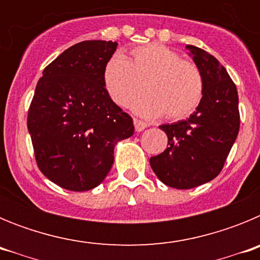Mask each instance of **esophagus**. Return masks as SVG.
<instances>
[{"mask_svg":"<svg viewBox=\"0 0 260 260\" xmlns=\"http://www.w3.org/2000/svg\"><path fill=\"white\" fill-rule=\"evenodd\" d=\"M147 123L143 122V121H141V119H138V118H134V127L137 132H143L144 128L147 127Z\"/></svg>","mask_w":260,"mask_h":260,"instance_id":"34e87169","label":"esophagus"}]
</instances>
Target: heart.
Listing matches in <instances>:
<instances>
[{"mask_svg": "<svg viewBox=\"0 0 260 260\" xmlns=\"http://www.w3.org/2000/svg\"><path fill=\"white\" fill-rule=\"evenodd\" d=\"M103 83L119 107H128L144 87L147 95L135 103L134 109L146 117L165 114L171 121L191 116L204 93L198 66L161 44L134 48L126 58L110 57L103 70Z\"/></svg>", "mask_w": 260, "mask_h": 260, "instance_id": "1", "label": "heart"}]
</instances>
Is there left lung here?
Instances as JSON below:
<instances>
[{
    "label": "left lung",
    "instance_id": "8db88e82",
    "mask_svg": "<svg viewBox=\"0 0 260 260\" xmlns=\"http://www.w3.org/2000/svg\"><path fill=\"white\" fill-rule=\"evenodd\" d=\"M186 49L203 75V99L187 119L160 126L168 147L150 158L158 180L181 190L203 185L221 172L240 130L238 93L228 71L206 50Z\"/></svg>",
    "mask_w": 260,
    "mask_h": 260
}]
</instances>
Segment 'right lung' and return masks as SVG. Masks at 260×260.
Returning <instances> with one entry per match:
<instances>
[{
  "instance_id": "obj_1",
  "label": "right lung",
  "mask_w": 260,
  "mask_h": 260,
  "mask_svg": "<svg viewBox=\"0 0 260 260\" xmlns=\"http://www.w3.org/2000/svg\"><path fill=\"white\" fill-rule=\"evenodd\" d=\"M116 41L87 40L43 71L27 117L36 162L48 180L70 191L104 181L117 142L134 134L133 118L109 98L103 70Z\"/></svg>"
}]
</instances>
